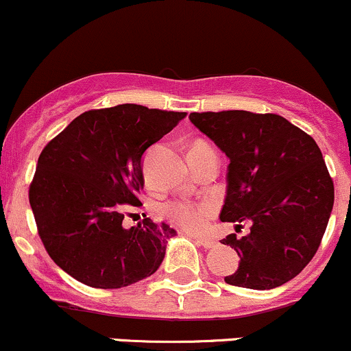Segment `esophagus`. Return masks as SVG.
Masks as SVG:
<instances>
[{
    "label": "esophagus",
    "instance_id": "obj_1",
    "mask_svg": "<svg viewBox=\"0 0 351 351\" xmlns=\"http://www.w3.org/2000/svg\"><path fill=\"white\" fill-rule=\"evenodd\" d=\"M193 239L196 241V243H198L199 245H203L204 249H213V247H216V241L213 239V237H201V236H193Z\"/></svg>",
    "mask_w": 351,
    "mask_h": 351
}]
</instances>
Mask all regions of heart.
<instances>
[{"label":"heart","mask_w":351,"mask_h":351,"mask_svg":"<svg viewBox=\"0 0 351 351\" xmlns=\"http://www.w3.org/2000/svg\"><path fill=\"white\" fill-rule=\"evenodd\" d=\"M195 148H209L206 143L195 142L191 145V150ZM215 211V203L213 201H206V203H171L165 208V213L170 216L173 223L178 226L184 228L186 231H199L204 226L206 219Z\"/></svg>","instance_id":"obj_1"}]
</instances>
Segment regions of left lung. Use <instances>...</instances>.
Here are the masks:
<instances>
[{
	"mask_svg": "<svg viewBox=\"0 0 351 351\" xmlns=\"http://www.w3.org/2000/svg\"><path fill=\"white\" fill-rule=\"evenodd\" d=\"M191 123L229 158L223 223L251 224L229 234L239 267L236 287L269 291L289 282L315 256L333 208V181L312 136L284 117L245 110L189 114Z\"/></svg>",
	"mask_w": 351,
	"mask_h": 351,
	"instance_id": "8db88e82",
	"label": "left lung"
}]
</instances>
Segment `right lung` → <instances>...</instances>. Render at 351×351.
I'll return each mask as SVG.
<instances>
[{
	"label": "right lung",
	"instance_id": "right-lung-1",
	"mask_svg": "<svg viewBox=\"0 0 351 351\" xmlns=\"http://www.w3.org/2000/svg\"><path fill=\"white\" fill-rule=\"evenodd\" d=\"M186 112L122 104L80 114L44 147L29 188L39 236L51 259L75 280L120 289L150 277L176 231L145 216L123 228L140 208L143 155Z\"/></svg>",
	"mask_w": 351,
	"mask_h": 351
}]
</instances>
